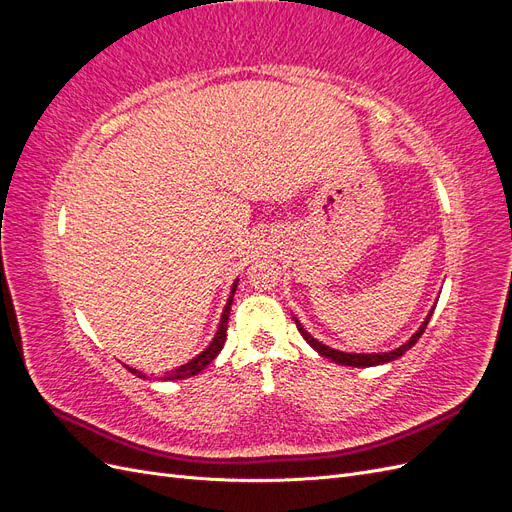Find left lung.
I'll list each match as a JSON object with an SVG mask.
<instances>
[{
    "mask_svg": "<svg viewBox=\"0 0 512 512\" xmlns=\"http://www.w3.org/2000/svg\"><path fill=\"white\" fill-rule=\"evenodd\" d=\"M433 309H436V307H431V312L427 314L425 322L421 324V327H418V331L408 339V342H406L404 346H399V348H395V350H391V352H374V354H354V352H339V350H333V348L324 346L322 342H318V339H314L312 335H309V333L301 327V322H299L297 318H294V322H297V329H299V333L303 335L305 342H307L309 346H312L318 354L327 356V359H331V361H335V363H339V365L374 367V365H382V363H391V361L399 359V356H404V354L418 342V339H421L423 331L427 329V324H429V318H431V314H433Z\"/></svg>",
    "mask_w": 512,
    "mask_h": 512,
    "instance_id": "8db88e82",
    "label": "left lung"
}]
</instances>
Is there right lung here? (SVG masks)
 I'll use <instances>...</instances> for the list:
<instances>
[{
    "instance_id": "obj_1",
    "label": "right lung",
    "mask_w": 512,
    "mask_h": 512,
    "mask_svg": "<svg viewBox=\"0 0 512 512\" xmlns=\"http://www.w3.org/2000/svg\"><path fill=\"white\" fill-rule=\"evenodd\" d=\"M237 284L239 282H235L232 284V288H230V297H228V301H226V307H224V312H222V318H220V327H218V333H215V337H213V342L200 352L198 356H194V359L190 361V363H185V365H181V367H177V369H173V371H166V374L162 376V380H183V378H192V376H196V374H200V371H203L215 356L220 354V350L224 348V342H226V327H228V314H230V305H232V297H235V290H237ZM128 367V365H126ZM134 376H138V378H145V374L143 371H138V369H132V367H128Z\"/></svg>"
}]
</instances>
